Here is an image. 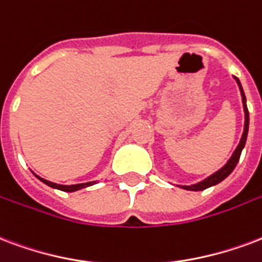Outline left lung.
I'll return each mask as SVG.
<instances>
[{"instance_id":"1","label":"left lung","mask_w":262,"mask_h":262,"mask_svg":"<svg viewBox=\"0 0 262 262\" xmlns=\"http://www.w3.org/2000/svg\"><path fill=\"white\" fill-rule=\"evenodd\" d=\"M236 82H237V85H239V90H241V95H242V102H243V110H245V129H243V134H242V138H241V142L237 145V147L235 149V152L233 155L231 156V159L227 161V164L220 168L218 171H215L214 174H211L210 177H207L206 180L200 181L198 184H193V185H181V188L182 189H186V190H194V192H198V190H204L210 188V186H214V185L220 184L221 181H224L227 178L229 174H231L232 171L235 170L236 164H237V161L241 159V155H242V150H243V147L246 145V139H247V133H249V109H247V105H246V96H245V92H243V88H242V84L239 81V78L235 77ZM180 186V185H178Z\"/></svg>"}]
</instances>
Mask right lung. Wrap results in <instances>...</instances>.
I'll return each mask as SVG.
<instances>
[{"instance_id": "right-lung-1", "label": "right lung", "mask_w": 262, "mask_h": 262, "mask_svg": "<svg viewBox=\"0 0 262 262\" xmlns=\"http://www.w3.org/2000/svg\"><path fill=\"white\" fill-rule=\"evenodd\" d=\"M35 176V174H34ZM41 182H44L45 185H48L51 188H55V189H59V190H63V192H76L78 189H82V188H86V186H91L96 182V181H92V182H85V184H76V185H59V184H55V182H51V181H47L44 178H41V177L35 176Z\"/></svg>"}]
</instances>
